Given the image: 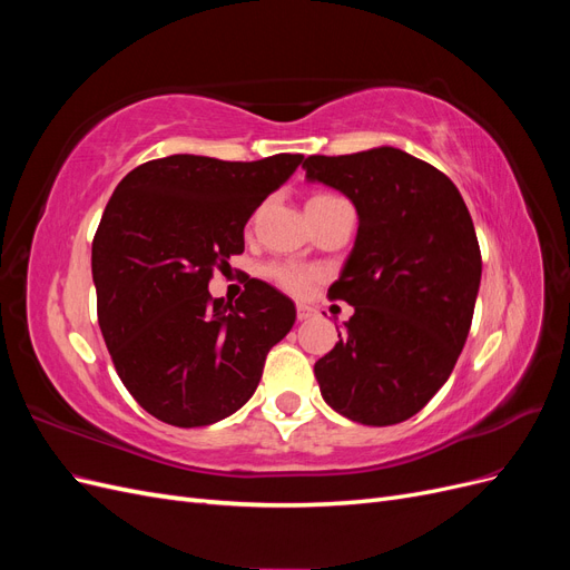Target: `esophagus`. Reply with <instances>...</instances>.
Masks as SVG:
<instances>
[{
    "label": "esophagus",
    "mask_w": 570,
    "mask_h": 570,
    "mask_svg": "<svg viewBox=\"0 0 570 570\" xmlns=\"http://www.w3.org/2000/svg\"><path fill=\"white\" fill-rule=\"evenodd\" d=\"M312 316H314V308H312V306H306V304H299V306H297V318H299V321H308Z\"/></svg>",
    "instance_id": "1"
}]
</instances>
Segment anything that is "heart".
<instances>
[{"mask_svg": "<svg viewBox=\"0 0 570 570\" xmlns=\"http://www.w3.org/2000/svg\"><path fill=\"white\" fill-rule=\"evenodd\" d=\"M325 197H331V195H316L312 199H325ZM312 199H308V202H312ZM266 275L273 283H278L283 289L292 292V295H302V292L308 285H312V281L316 278L314 271H308V268L297 266V264H271L266 268Z\"/></svg>", "mask_w": 570, "mask_h": 570, "instance_id": "obj_1", "label": "heart"}]
</instances>
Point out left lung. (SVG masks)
Masks as SVG:
<instances>
[{
    "instance_id": "8db88e82",
    "label": "left lung",
    "mask_w": 570,
    "mask_h": 570,
    "mask_svg": "<svg viewBox=\"0 0 570 570\" xmlns=\"http://www.w3.org/2000/svg\"><path fill=\"white\" fill-rule=\"evenodd\" d=\"M302 166L358 214L354 249L327 289L354 316L316 361L321 394L350 421L402 423L446 383L471 331L482 273L471 214L442 170L394 147L314 154Z\"/></svg>"
}]
</instances>
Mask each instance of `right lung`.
Returning <instances> with one entry per match:
<instances>
[{
    "mask_svg": "<svg viewBox=\"0 0 570 570\" xmlns=\"http://www.w3.org/2000/svg\"><path fill=\"white\" fill-rule=\"evenodd\" d=\"M299 164L302 154H174L114 189L92 239L97 318L118 377L154 419L199 428L230 416L295 325V304L268 283L252 278L226 304L209 281L245 252L249 216Z\"/></svg>",
    "mask_w": 570,
    "mask_h": 570,
    "instance_id": "right-lung-1",
    "label": "right lung"
}]
</instances>
